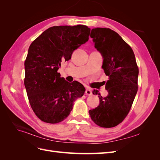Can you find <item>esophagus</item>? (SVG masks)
Returning a JSON list of instances; mask_svg holds the SVG:
<instances>
[{
    "mask_svg": "<svg viewBox=\"0 0 160 160\" xmlns=\"http://www.w3.org/2000/svg\"><path fill=\"white\" fill-rule=\"evenodd\" d=\"M85 94L87 95H92V92L90 89H87L85 91Z\"/></svg>",
    "mask_w": 160,
    "mask_h": 160,
    "instance_id": "esophagus-1",
    "label": "esophagus"
}]
</instances>
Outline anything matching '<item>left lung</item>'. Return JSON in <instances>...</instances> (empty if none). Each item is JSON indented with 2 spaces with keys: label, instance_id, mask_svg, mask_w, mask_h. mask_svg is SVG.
I'll list each match as a JSON object with an SVG mask.
<instances>
[{
  "label": "left lung",
  "instance_id": "obj_1",
  "mask_svg": "<svg viewBox=\"0 0 160 160\" xmlns=\"http://www.w3.org/2000/svg\"><path fill=\"white\" fill-rule=\"evenodd\" d=\"M95 47L103 58L102 68L109 80L105 89L108 95L99 96V105L89 111L93 122L101 128H113L122 123L129 113L136 95L139 69L134 52L119 34L108 28L91 30Z\"/></svg>",
  "mask_w": 160,
  "mask_h": 160
}]
</instances>
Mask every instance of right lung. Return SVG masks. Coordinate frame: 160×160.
I'll return each mask as SVG.
<instances>
[{
  "label": "right lung",
  "instance_id": "obj_1",
  "mask_svg": "<svg viewBox=\"0 0 160 160\" xmlns=\"http://www.w3.org/2000/svg\"><path fill=\"white\" fill-rule=\"evenodd\" d=\"M91 29L85 25L55 26L33 41L25 61L24 83L34 113L42 122L57 123L70 114L76 99L83 96L84 86L69 83L57 71L62 61L89 39Z\"/></svg>",
  "mask_w": 160,
  "mask_h": 160
}]
</instances>
